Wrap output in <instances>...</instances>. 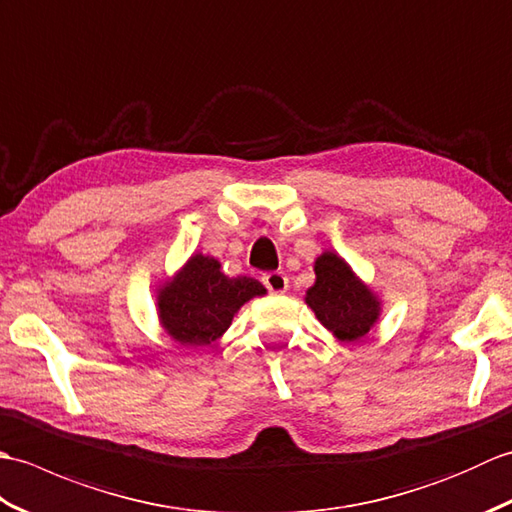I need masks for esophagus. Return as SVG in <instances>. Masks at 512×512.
I'll use <instances>...</instances> for the list:
<instances>
[{"label":"esophagus","instance_id":"obj_1","mask_svg":"<svg viewBox=\"0 0 512 512\" xmlns=\"http://www.w3.org/2000/svg\"><path fill=\"white\" fill-rule=\"evenodd\" d=\"M262 281L268 292H273V295H284L288 290V277L284 273H266Z\"/></svg>","mask_w":512,"mask_h":512}]
</instances>
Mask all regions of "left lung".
<instances>
[{"instance_id":"obj_1","label":"left lung","mask_w":512,"mask_h":512,"mask_svg":"<svg viewBox=\"0 0 512 512\" xmlns=\"http://www.w3.org/2000/svg\"><path fill=\"white\" fill-rule=\"evenodd\" d=\"M314 284L306 292V303L336 339L352 343L374 328L380 317V299L352 266L332 250L314 262Z\"/></svg>"}]
</instances>
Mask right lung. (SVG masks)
I'll list each match as a JSON object with an SVG mask.
<instances>
[{"label": "right lung", "instance_id": "add662e5", "mask_svg": "<svg viewBox=\"0 0 512 512\" xmlns=\"http://www.w3.org/2000/svg\"><path fill=\"white\" fill-rule=\"evenodd\" d=\"M262 295L257 279L228 277L215 257L195 253L158 286V321L180 345L204 347L220 339L246 301Z\"/></svg>", "mask_w": 512, "mask_h": 512}]
</instances>
